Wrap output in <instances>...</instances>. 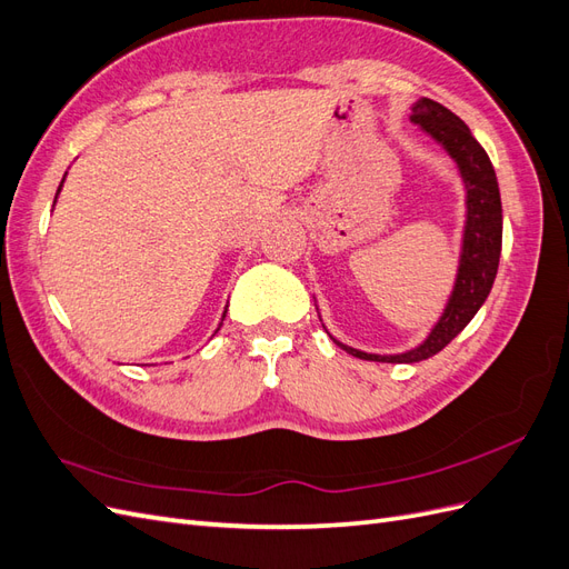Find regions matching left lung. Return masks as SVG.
Listing matches in <instances>:
<instances>
[{
    "label": "left lung",
    "instance_id": "obj_1",
    "mask_svg": "<svg viewBox=\"0 0 569 569\" xmlns=\"http://www.w3.org/2000/svg\"><path fill=\"white\" fill-rule=\"evenodd\" d=\"M410 119L436 142L443 144V150L456 159V164L462 173V181L467 188V223L462 238L460 269L443 317L438 319L429 338L419 348L402 355H369L338 343L333 338L336 343L350 355L371 362H419L436 352H441L450 340L472 321L483 300L489 298L500 262L502 207L496 171L489 154H486V150L475 140V136L469 133V128L460 117H456V113L446 109L443 104L427 100V97H421L412 107Z\"/></svg>",
    "mask_w": 569,
    "mask_h": 569
}]
</instances>
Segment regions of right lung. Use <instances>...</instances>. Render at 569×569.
<instances>
[{"instance_id":"1","label":"right lung","mask_w":569,"mask_h":569,"mask_svg":"<svg viewBox=\"0 0 569 569\" xmlns=\"http://www.w3.org/2000/svg\"><path fill=\"white\" fill-rule=\"evenodd\" d=\"M57 192H59V190H57ZM223 317H226V315H223Z\"/></svg>"}]
</instances>
